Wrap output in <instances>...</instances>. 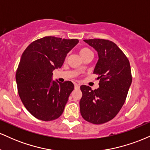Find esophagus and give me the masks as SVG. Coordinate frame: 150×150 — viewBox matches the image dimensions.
<instances>
[{
  "instance_id": "34e87169",
  "label": "esophagus",
  "mask_w": 150,
  "mask_h": 150,
  "mask_svg": "<svg viewBox=\"0 0 150 150\" xmlns=\"http://www.w3.org/2000/svg\"><path fill=\"white\" fill-rule=\"evenodd\" d=\"M74 85H75V89H79V88H80V86H79V85H77V83H75V84H74Z\"/></svg>"
}]
</instances>
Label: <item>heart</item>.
<instances>
[{"label":"heart","mask_w":150,"mask_h":150,"mask_svg":"<svg viewBox=\"0 0 150 150\" xmlns=\"http://www.w3.org/2000/svg\"><path fill=\"white\" fill-rule=\"evenodd\" d=\"M79 53H80V55L82 58L85 56L86 55L89 54V53H92V51H91L90 49H89L88 48H82V49H80V51H79Z\"/></svg>","instance_id":"1"}]
</instances>
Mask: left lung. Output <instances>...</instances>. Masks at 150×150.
Listing matches in <instances>:
<instances>
[{
    "instance_id": "left-lung-1",
    "label": "left lung",
    "mask_w": 150,
    "mask_h": 150,
    "mask_svg": "<svg viewBox=\"0 0 150 150\" xmlns=\"http://www.w3.org/2000/svg\"><path fill=\"white\" fill-rule=\"evenodd\" d=\"M84 42L97 51L98 60L94 73L98 75L99 87L92 90L82 85L80 113L93 124H102L113 119L124 104L132 82L128 58L115 43L100 39Z\"/></svg>"
}]
</instances>
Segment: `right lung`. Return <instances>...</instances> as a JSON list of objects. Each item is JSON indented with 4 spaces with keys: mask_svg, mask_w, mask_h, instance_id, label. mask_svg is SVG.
Wrapping results in <instances>:
<instances>
[{
    "mask_svg": "<svg viewBox=\"0 0 150 150\" xmlns=\"http://www.w3.org/2000/svg\"><path fill=\"white\" fill-rule=\"evenodd\" d=\"M79 41L45 37L34 41L22 53L16 72L18 94L32 116L50 121L61 116L74 85L52 80L53 71L61 68L67 53Z\"/></svg>",
    "mask_w": 150,
    "mask_h": 150,
    "instance_id": "1",
    "label": "right lung"
}]
</instances>
